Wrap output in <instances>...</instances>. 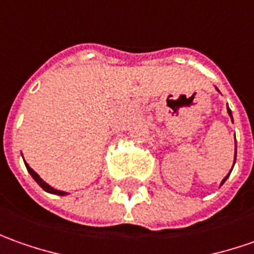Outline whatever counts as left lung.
<instances>
[{
    "mask_svg": "<svg viewBox=\"0 0 254 254\" xmlns=\"http://www.w3.org/2000/svg\"><path fill=\"white\" fill-rule=\"evenodd\" d=\"M228 114H229V117H231V118H232V112H231V110H229V108H228ZM232 121H233V119H232ZM235 160H236V139H235ZM233 164H235V163H233ZM228 177H229V174H228V176H226V177H225V179L222 180L221 186H222L223 183L226 181V179H228Z\"/></svg>",
    "mask_w": 254,
    "mask_h": 254,
    "instance_id": "1",
    "label": "left lung"
}]
</instances>
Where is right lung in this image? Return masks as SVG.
<instances>
[{"label": "right lung", "instance_id": "right-lung-1", "mask_svg": "<svg viewBox=\"0 0 254 254\" xmlns=\"http://www.w3.org/2000/svg\"><path fill=\"white\" fill-rule=\"evenodd\" d=\"M25 166H26V169H28V171L31 173V176H32V177H33V180H35V181H36V183H38V184H39L40 187L43 188L45 191H48V192H52V194H56V195H66L67 192H64V191H59V190H55V188H53V187H50L48 183H45V181H43V180H42L39 177V174H38V173H35V171L32 170L31 167H29V166H28L26 163H25Z\"/></svg>", "mask_w": 254, "mask_h": 254}]
</instances>
